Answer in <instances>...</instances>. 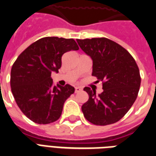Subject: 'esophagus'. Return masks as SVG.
<instances>
[{"label": "esophagus", "instance_id": "esophagus-1", "mask_svg": "<svg viewBox=\"0 0 156 156\" xmlns=\"http://www.w3.org/2000/svg\"><path fill=\"white\" fill-rule=\"evenodd\" d=\"M82 91V88L81 87H79V86H77V87H75V93H79Z\"/></svg>", "mask_w": 156, "mask_h": 156}]
</instances>
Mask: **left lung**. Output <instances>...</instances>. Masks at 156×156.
<instances>
[{"label":"left lung","instance_id":"8db88e82","mask_svg":"<svg viewBox=\"0 0 156 156\" xmlns=\"http://www.w3.org/2000/svg\"><path fill=\"white\" fill-rule=\"evenodd\" d=\"M93 61L92 75L102 82L103 92L84 90L89 100L82 105L86 119L96 125L117 122L130 109L138 95L141 78L138 66L125 48L107 38L77 40Z\"/></svg>","mask_w":156,"mask_h":156}]
</instances>
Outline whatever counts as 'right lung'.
<instances>
[{
	"mask_svg": "<svg viewBox=\"0 0 156 156\" xmlns=\"http://www.w3.org/2000/svg\"><path fill=\"white\" fill-rule=\"evenodd\" d=\"M78 49L73 39L44 37L26 48L13 63L12 93L22 112L33 122L47 125L60 117L74 88L68 84L54 86L51 76L58 72L64 53Z\"/></svg>",
	"mask_w": 156,
	"mask_h": 156,
	"instance_id": "obj_1",
	"label": "right lung"
}]
</instances>
